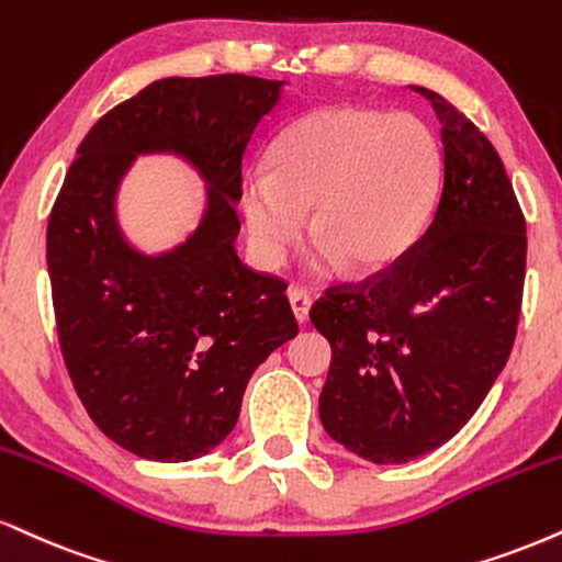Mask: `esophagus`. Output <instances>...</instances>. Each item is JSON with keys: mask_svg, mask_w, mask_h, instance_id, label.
Masks as SVG:
<instances>
[{"mask_svg": "<svg viewBox=\"0 0 562 562\" xmlns=\"http://www.w3.org/2000/svg\"><path fill=\"white\" fill-rule=\"evenodd\" d=\"M288 299H290V306H293L295 319H299V324H306L308 311H311V295L303 288H290Z\"/></svg>", "mask_w": 562, "mask_h": 562, "instance_id": "esophagus-1", "label": "esophagus"}]
</instances>
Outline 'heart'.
I'll list each match as a JSON object with an SVG mask.
<instances>
[{
    "instance_id": "heart-1",
    "label": "heart",
    "mask_w": 562,
    "mask_h": 562,
    "mask_svg": "<svg viewBox=\"0 0 562 562\" xmlns=\"http://www.w3.org/2000/svg\"><path fill=\"white\" fill-rule=\"evenodd\" d=\"M439 188V148L411 114L327 106L280 133L267 175L243 182L248 235L267 267H280L306 235L319 240L316 272L346 263L382 272L414 248Z\"/></svg>"
}]
</instances>
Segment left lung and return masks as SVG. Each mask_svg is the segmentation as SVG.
Masks as SVG:
<instances>
[{
  "instance_id": "1",
  "label": "left lung",
  "mask_w": 562,
  "mask_h": 562,
  "mask_svg": "<svg viewBox=\"0 0 562 562\" xmlns=\"http://www.w3.org/2000/svg\"><path fill=\"white\" fill-rule=\"evenodd\" d=\"M442 188L408 254L324 290L311 322L333 346L319 416L371 463L427 456L463 429L508 361L526 277V220L490 138L429 88Z\"/></svg>"
}]
</instances>
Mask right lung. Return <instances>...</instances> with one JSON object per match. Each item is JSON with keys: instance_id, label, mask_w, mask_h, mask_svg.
I'll list each match as a JSON object with an SVG mask.
<instances>
[{"instance_id": "obj_1", "label": "right lung", "mask_w": 562, "mask_h": 562, "mask_svg": "<svg viewBox=\"0 0 562 562\" xmlns=\"http://www.w3.org/2000/svg\"><path fill=\"white\" fill-rule=\"evenodd\" d=\"M282 80L165 78L88 131L46 227L52 303L67 374L88 416L148 461L206 456L238 424L246 384L299 335L288 282L235 254L243 157ZM175 150L210 182L202 227L144 257L113 222L135 153Z\"/></svg>"}]
</instances>
